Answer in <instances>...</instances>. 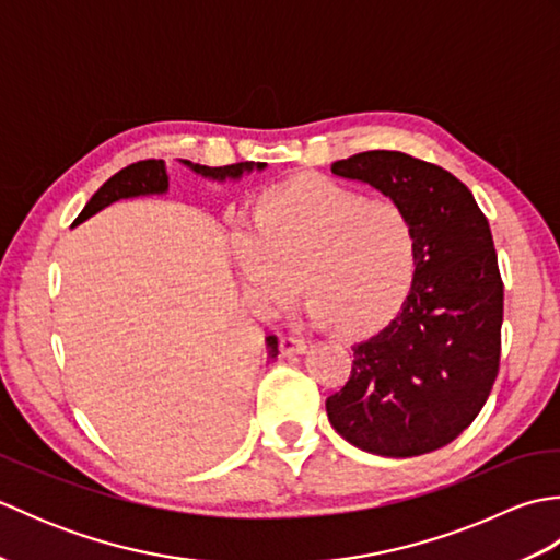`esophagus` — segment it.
Instances as JSON below:
<instances>
[{
  "instance_id": "34e87169",
  "label": "esophagus",
  "mask_w": 560,
  "mask_h": 560,
  "mask_svg": "<svg viewBox=\"0 0 560 560\" xmlns=\"http://www.w3.org/2000/svg\"><path fill=\"white\" fill-rule=\"evenodd\" d=\"M279 349L283 355H299L307 351V343L303 339H293V337H281L279 339Z\"/></svg>"
}]
</instances>
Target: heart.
<instances>
[{
  "label": "heart",
  "mask_w": 560,
  "mask_h": 560,
  "mask_svg": "<svg viewBox=\"0 0 560 560\" xmlns=\"http://www.w3.org/2000/svg\"><path fill=\"white\" fill-rule=\"evenodd\" d=\"M231 247L245 291L277 311L313 289L307 315L349 335H368L399 313L416 271V233L395 201L375 199L323 175L267 189L257 213L231 219Z\"/></svg>",
  "instance_id": "b5f03b06"
}]
</instances>
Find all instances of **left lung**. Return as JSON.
Here are the masks:
<instances>
[{
  "mask_svg": "<svg viewBox=\"0 0 560 560\" xmlns=\"http://www.w3.org/2000/svg\"><path fill=\"white\" fill-rule=\"evenodd\" d=\"M331 173L407 211L416 271L397 317L353 347L349 383L327 399L329 423L371 455H425L477 419L498 375L503 281L489 221L467 185L409 153H355Z\"/></svg>",
  "mask_w": 560,
  "mask_h": 560,
  "instance_id": "left-lung-1",
  "label": "left lung"
}]
</instances>
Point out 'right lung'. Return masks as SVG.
<instances>
[{"label":"right lung","mask_w":560,"mask_h":560,"mask_svg":"<svg viewBox=\"0 0 560 560\" xmlns=\"http://www.w3.org/2000/svg\"><path fill=\"white\" fill-rule=\"evenodd\" d=\"M185 168L192 171L195 175L207 177V180L213 183H225V180H241L243 175L253 173V171H265L267 163H253V161H245V163H233V165H221V168H209V165H199L192 161H183ZM168 192V173H165V163L156 161V159H149V161H139L127 165L120 173H115L108 183H103V187L98 189L96 195H93L83 211L77 217V221L71 223V229L74 225L89 221L91 217H96L98 211H103L105 207L115 205V201L120 199H135V197H149V195H165ZM267 355L269 359H277L279 355V341L277 337H267Z\"/></svg>","instance_id":"obj_1"}]
</instances>
